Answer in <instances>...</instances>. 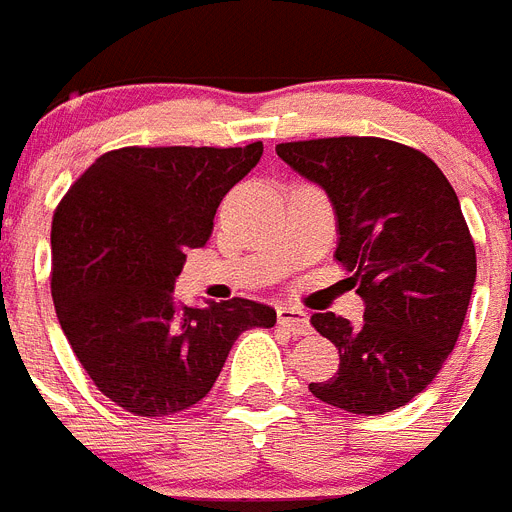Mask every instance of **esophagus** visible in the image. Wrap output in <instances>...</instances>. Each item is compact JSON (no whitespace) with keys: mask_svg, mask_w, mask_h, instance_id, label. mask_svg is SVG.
Listing matches in <instances>:
<instances>
[{"mask_svg":"<svg viewBox=\"0 0 512 512\" xmlns=\"http://www.w3.org/2000/svg\"><path fill=\"white\" fill-rule=\"evenodd\" d=\"M278 322H281L283 328H289L294 336H307L309 330H312L307 312L296 307H278Z\"/></svg>","mask_w":512,"mask_h":512,"instance_id":"1","label":"esophagus"}]
</instances>
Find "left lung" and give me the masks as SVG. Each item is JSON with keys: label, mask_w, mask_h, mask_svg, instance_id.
<instances>
[{"label": "left lung", "mask_w": 512, "mask_h": 512, "mask_svg": "<svg viewBox=\"0 0 512 512\" xmlns=\"http://www.w3.org/2000/svg\"><path fill=\"white\" fill-rule=\"evenodd\" d=\"M328 192L336 260L364 299V322L312 315L341 364L309 390L349 414L401 409L435 380L463 328L476 249L458 195L422 150L382 137H320L276 145Z\"/></svg>", "instance_id": "1"}]
</instances>
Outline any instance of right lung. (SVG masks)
I'll use <instances>...</instances> for the list:
<instances>
[{
  "mask_svg": "<svg viewBox=\"0 0 512 512\" xmlns=\"http://www.w3.org/2000/svg\"><path fill=\"white\" fill-rule=\"evenodd\" d=\"M244 148H119L70 187L51 223V296L59 325L109 401L169 416L210 393L244 330L273 328L252 299L174 302L184 249L203 247L223 195L255 169Z\"/></svg>",
  "mask_w": 512,
  "mask_h": 512,
  "instance_id": "add662e5",
  "label": "right lung"
}]
</instances>
